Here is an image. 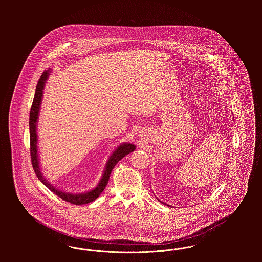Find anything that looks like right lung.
Masks as SVG:
<instances>
[{"label":"right lung","mask_w":262,"mask_h":262,"mask_svg":"<svg viewBox=\"0 0 262 262\" xmlns=\"http://www.w3.org/2000/svg\"><path fill=\"white\" fill-rule=\"evenodd\" d=\"M50 71H45L41 75L40 79L38 80L37 86L35 90V95L34 99L32 102V106L30 109V115H29V134H30V155H31V163L32 167L34 169V172L37 176L38 179L40 182L43 183L44 186L48 187L51 191H53L55 194H57L59 198H61L62 200H66L72 204L75 205H82V204H88L89 202L96 200L102 191L105 189V187L108 184L110 174L112 172L115 165L119 162L121 159H123L126 154L133 152L136 150V146L130 143H123L118 148L113 152L111 157L109 158L108 162L106 164L104 174L102 176V179L100 180L99 184L97 187H94L93 189L89 190L88 192L84 193H70L60 190L55 187H53L50 183L44 178V176L41 173L40 169V164H39V158H38L37 153V127L38 115H39V110H40V105L42 102V97H43V89L45 86L46 80L49 77Z\"/></svg>","instance_id":"add662e5"}]
</instances>
